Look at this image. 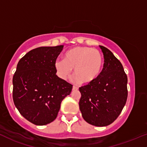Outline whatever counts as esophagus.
Instances as JSON below:
<instances>
[{"label": "esophagus", "instance_id": "esophagus-1", "mask_svg": "<svg viewBox=\"0 0 147 147\" xmlns=\"http://www.w3.org/2000/svg\"><path fill=\"white\" fill-rule=\"evenodd\" d=\"M72 89H73V90H77V89H78V87L76 86H73V87H72Z\"/></svg>", "mask_w": 147, "mask_h": 147}]
</instances>
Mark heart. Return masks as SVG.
<instances>
[{"instance_id":"obj_1","label":"heart","mask_w":147,"mask_h":147,"mask_svg":"<svg viewBox=\"0 0 147 147\" xmlns=\"http://www.w3.org/2000/svg\"><path fill=\"white\" fill-rule=\"evenodd\" d=\"M103 64V57L98 50L88 47H76L67 50L63 60H57L54 66L62 79L70 77L74 69V76L78 82L88 84L99 77Z\"/></svg>"}]
</instances>
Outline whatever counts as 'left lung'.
<instances>
[{
  "label": "left lung",
  "mask_w": 147,
  "mask_h": 147,
  "mask_svg": "<svg viewBox=\"0 0 147 147\" xmlns=\"http://www.w3.org/2000/svg\"><path fill=\"white\" fill-rule=\"evenodd\" d=\"M104 56L99 77L80 87L79 105L83 119L96 126H106L116 120L128 98V78L122 64L112 51L100 46Z\"/></svg>",
  "instance_id": "obj_1"
}]
</instances>
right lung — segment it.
<instances>
[{
    "label": "right lung",
    "instance_id": "right-lung-1",
    "mask_svg": "<svg viewBox=\"0 0 147 147\" xmlns=\"http://www.w3.org/2000/svg\"><path fill=\"white\" fill-rule=\"evenodd\" d=\"M63 45L40 47L19 61L12 79L14 105L26 119L37 125L56 118L61 103L72 85L56 75L55 62Z\"/></svg>",
    "mask_w": 147,
    "mask_h": 147
}]
</instances>
